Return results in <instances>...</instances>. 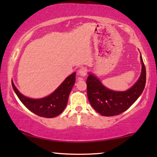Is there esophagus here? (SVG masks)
I'll list each match as a JSON object with an SVG mask.
<instances>
[{
  "label": "esophagus",
  "mask_w": 157,
  "mask_h": 157,
  "mask_svg": "<svg viewBox=\"0 0 157 157\" xmlns=\"http://www.w3.org/2000/svg\"><path fill=\"white\" fill-rule=\"evenodd\" d=\"M87 75V69L86 68H81L78 70V75L80 77H86Z\"/></svg>",
  "instance_id": "esophagus-1"
}]
</instances>
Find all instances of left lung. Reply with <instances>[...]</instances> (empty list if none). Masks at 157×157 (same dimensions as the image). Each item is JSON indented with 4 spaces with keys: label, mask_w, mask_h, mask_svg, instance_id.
Listing matches in <instances>:
<instances>
[{
    "label": "left lung",
    "mask_w": 157,
    "mask_h": 157,
    "mask_svg": "<svg viewBox=\"0 0 157 157\" xmlns=\"http://www.w3.org/2000/svg\"><path fill=\"white\" fill-rule=\"evenodd\" d=\"M141 75L129 89L117 91L104 86L101 81L92 73L89 72L86 80L87 94L90 104L93 109L102 116L119 115L131 107L143 91L146 82V71L141 54Z\"/></svg>",
    "instance_id": "8db88e82"
}]
</instances>
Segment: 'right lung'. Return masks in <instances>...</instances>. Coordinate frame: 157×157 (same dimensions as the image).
Instances as JSON below:
<instances>
[{"label":"right lung","instance_id":"obj_1","mask_svg":"<svg viewBox=\"0 0 157 157\" xmlns=\"http://www.w3.org/2000/svg\"><path fill=\"white\" fill-rule=\"evenodd\" d=\"M76 72L66 77L55 91L40 99H32L23 95L12 80L14 91L21 102L32 112L40 117L53 118L63 111L68 102V96L75 83Z\"/></svg>","mask_w":157,"mask_h":157}]
</instances>
